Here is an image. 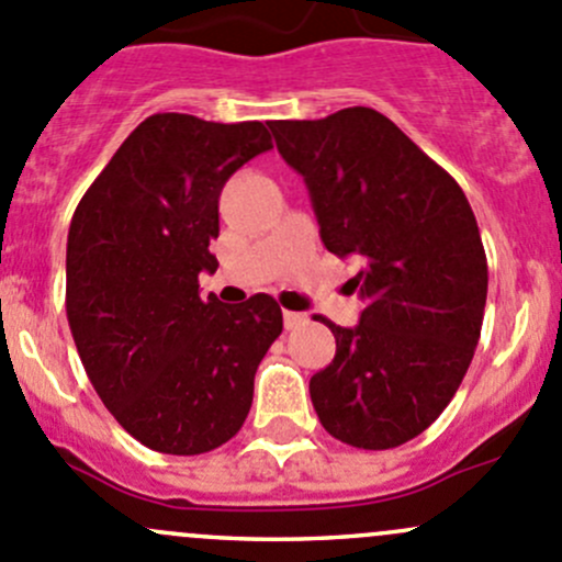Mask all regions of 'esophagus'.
<instances>
[{"instance_id":"esophagus-1","label":"esophagus","mask_w":562,"mask_h":562,"mask_svg":"<svg viewBox=\"0 0 562 562\" xmlns=\"http://www.w3.org/2000/svg\"><path fill=\"white\" fill-rule=\"evenodd\" d=\"M282 321H285L288 331H293V328H302L310 317L304 313H291V310H285V313H282Z\"/></svg>"}]
</instances>
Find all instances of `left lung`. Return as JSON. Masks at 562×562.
<instances>
[{
	"mask_svg": "<svg viewBox=\"0 0 562 562\" xmlns=\"http://www.w3.org/2000/svg\"><path fill=\"white\" fill-rule=\"evenodd\" d=\"M310 190L328 252L353 258V328L326 321L337 353L310 381L321 424L342 443L394 449L457 394L481 337L486 255L462 187L372 108L269 122Z\"/></svg>",
	"mask_w": 562,
	"mask_h": 562,
	"instance_id": "obj_1",
	"label": "left lung"
}]
</instances>
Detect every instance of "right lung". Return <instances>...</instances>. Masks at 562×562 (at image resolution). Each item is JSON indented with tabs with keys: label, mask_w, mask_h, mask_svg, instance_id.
Here are the masks:
<instances>
[{
	"label": "right lung",
	"mask_w": 562,
	"mask_h": 562,
	"mask_svg": "<svg viewBox=\"0 0 562 562\" xmlns=\"http://www.w3.org/2000/svg\"><path fill=\"white\" fill-rule=\"evenodd\" d=\"M271 149L260 122L155 113L127 135L72 214L67 321L89 381L146 449L195 457L228 443L282 331L266 293L201 296L217 258L220 192Z\"/></svg>",
	"instance_id": "add662e5"
}]
</instances>
